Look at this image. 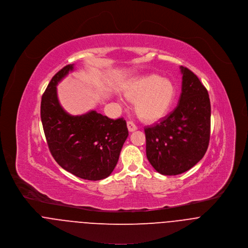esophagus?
Wrapping results in <instances>:
<instances>
[{"label":"esophagus","mask_w":248,"mask_h":248,"mask_svg":"<svg viewBox=\"0 0 248 248\" xmlns=\"http://www.w3.org/2000/svg\"><path fill=\"white\" fill-rule=\"evenodd\" d=\"M127 128H128L129 132H133V131L137 130L136 124L134 123H132V122H127Z\"/></svg>","instance_id":"esophagus-1"}]
</instances>
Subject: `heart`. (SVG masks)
<instances>
[{
  "label": "heart",
  "instance_id": "heart-1",
  "mask_svg": "<svg viewBox=\"0 0 248 248\" xmlns=\"http://www.w3.org/2000/svg\"><path fill=\"white\" fill-rule=\"evenodd\" d=\"M174 93L172 82L155 74L135 79L124 89L125 98L135 101L137 115L147 122H155L165 116Z\"/></svg>",
  "mask_w": 248,
  "mask_h": 248
}]
</instances>
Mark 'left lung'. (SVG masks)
<instances>
[{"instance_id": "1", "label": "left lung", "mask_w": 248, "mask_h": 248, "mask_svg": "<svg viewBox=\"0 0 248 248\" xmlns=\"http://www.w3.org/2000/svg\"><path fill=\"white\" fill-rule=\"evenodd\" d=\"M182 89L175 109L145 128L147 157L156 171L176 175L192 169L209 146L211 104L198 77L181 66Z\"/></svg>"}]
</instances>
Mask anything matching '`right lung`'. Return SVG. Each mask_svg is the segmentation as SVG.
<instances>
[{"instance_id":"add662e5","label":"right lung","mask_w":248,"mask_h":248,"mask_svg":"<svg viewBox=\"0 0 248 248\" xmlns=\"http://www.w3.org/2000/svg\"><path fill=\"white\" fill-rule=\"evenodd\" d=\"M74 64L56 73L41 99V121L50 153L57 164L86 180H101L115 169L128 136L123 118L109 119L95 110L72 116L60 105L56 86Z\"/></svg>"}]
</instances>
